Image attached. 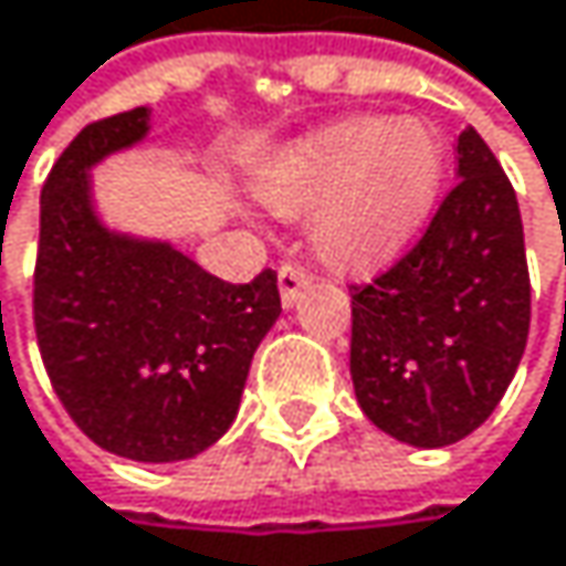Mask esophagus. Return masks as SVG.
Here are the masks:
<instances>
[{
  "instance_id": "obj_1",
  "label": "esophagus",
  "mask_w": 566,
  "mask_h": 566,
  "mask_svg": "<svg viewBox=\"0 0 566 566\" xmlns=\"http://www.w3.org/2000/svg\"><path fill=\"white\" fill-rule=\"evenodd\" d=\"M311 284V275H307V269H301V265H282L279 269V291H282V304L284 307H294L297 301H301V294H304V287Z\"/></svg>"
}]
</instances>
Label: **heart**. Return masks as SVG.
<instances>
[{
	"label": "heart",
	"mask_w": 566,
	"mask_h": 566,
	"mask_svg": "<svg viewBox=\"0 0 566 566\" xmlns=\"http://www.w3.org/2000/svg\"><path fill=\"white\" fill-rule=\"evenodd\" d=\"M446 144L419 117H350L294 144L259 179L282 219H311L314 252L334 269L396 255L429 219Z\"/></svg>",
	"instance_id": "heart-1"
}]
</instances>
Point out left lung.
<instances>
[{
    "label": "left lung",
    "instance_id": "left-lung-1",
    "mask_svg": "<svg viewBox=\"0 0 566 566\" xmlns=\"http://www.w3.org/2000/svg\"><path fill=\"white\" fill-rule=\"evenodd\" d=\"M422 239L354 284L350 377L367 419L416 449L475 432L514 380L531 324L524 229L509 176L475 127Z\"/></svg>",
    "mask_w": 566,
    "mask_h": 566
}]
</instances>
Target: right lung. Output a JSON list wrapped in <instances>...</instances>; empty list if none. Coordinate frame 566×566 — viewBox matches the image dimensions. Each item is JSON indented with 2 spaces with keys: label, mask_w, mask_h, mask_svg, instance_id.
I'll list each match as a JSON object with an SVG mask.
<instances>
[{
  "label": "right lung",
  "mask_w": 566,
  "mask_h": 566,
  "mask_svg": "<svg viewBox=\"0 0 566 566\" xmlns=\"http://www.w3.org/2000/svg\"><path fill=\"white\" fill-rule=\"evenodd\" d=\"M150 134V107L87 124L45 179L35 334L67 416L101 449L182 462L232 426L282 314L279 275L229 284L170 242L107 229L91 170Z\"/></svg>",
  "instance_id": "right-lung-1"
}]
</instances>
